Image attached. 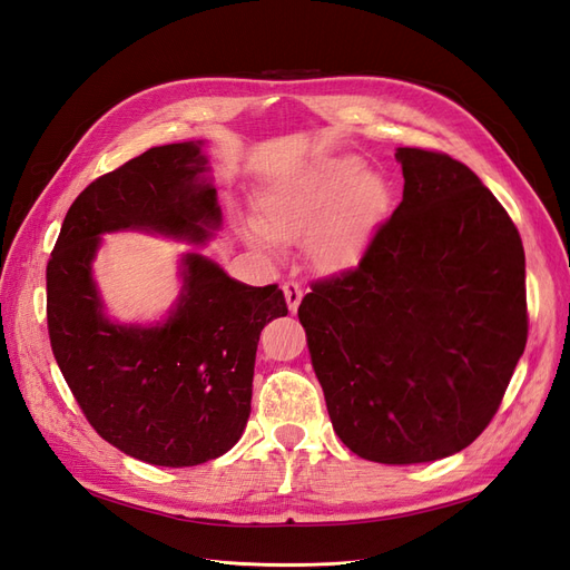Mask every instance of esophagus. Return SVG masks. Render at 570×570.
I'll return each mask as SVG.
<instances>
[{
	"label": "esophagus",
	"instance_id": "esophagus-1",
	"mask_svg": "<svg viewBox=\"0 0 570 570\" xmlns=\"http://www.w3.org/2000/svg\"><path fill=\"white\" fill-rule=\"evenodd\" d=\"M283 292H285V299H287L289 312L295 314L297 308H299L302 297H304V289H302V285H299V283H295V281H287V283H283Z\"/></svg>",
	"mask_w": 570,
	"mask_h": 570
}]
</instances>
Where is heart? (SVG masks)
Instances as JSON below:
<instances>
[{
    "label": "heart",
    "instance_id": "1",
    "mask_svg": "<svg viewBox=\"0 0 570 570\" xmlns=\"http://www.w3.org/2000/svg\"><path fill=\"white\" fill-rule=\"evenodd\" d=\"M387 204L381 178L366 176L356 157L325 161L299 178L275 183L262 195L264 226L245 223L254 245L268 247L275 239H302L321 268L352 266L364 252L377 216Z\"/></svg>",
    "mask_w": 570,
    "mask_h": 570
}]
</instances>
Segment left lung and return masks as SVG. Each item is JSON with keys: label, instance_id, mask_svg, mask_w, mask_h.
Masks as SVG:
<instances>
[{"label": "left lung", "instance_id": "1", "mask_svg": "<svg viewBox=\"0 0 570 570\" xmlns=\"http://www.w3.org/2000/svg\"><path fill=\"white\" fill-rule=\"evenodd\" d=\"M404 197L354 268L312 283L299 323L337 438L377 463L465 450L528 340L519 228L450 154L400 147Z\"/></svg>", "mask_w": 570, "mask_h": 570}]
</instances>
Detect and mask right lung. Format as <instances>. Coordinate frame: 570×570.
Masks as SVG:
<instances>
[{"label":"right lung","mask_w":570,"mask_h":570,"mask_svg":"<svg viewBox=\"0 0 570 570\" xmlns=\"http://www.w3.org/2000/svg\"><path fill=\"white\" fill-rule=\"evenodd\" d=\"M204 170L202 142H178L99 176L68 209L47 264L51 352L85 419L124 454L170 469L212 461L243 435L258 335L287 316L285 295L187 254L168 321L118 325L101 312L90 264L101 233L132 228L204 243L220 223Z\"/></svg>","instance_id":"obj_1"}]
</instances>
